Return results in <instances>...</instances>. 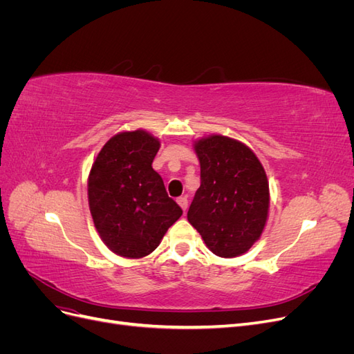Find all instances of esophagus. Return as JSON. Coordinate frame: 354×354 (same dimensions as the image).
<instances>
[{
    "label": "esophagus",
    "instance_id": "obj_1",
    "mask_svg": "<svg viewBox=\"0 0 354 354\" xmlns=\"http://www.w3.org/2000/svg\"><path fill=\"white\" fill-rule=\"evenodd\" d=\"M177 203H178V205L181 207V209H183V211H186L187 207H189V202H187L186 198H178V199H177Z\"/></svg>",
    "mask_w": 354,
    "mask_h": 354
}]
</instances>
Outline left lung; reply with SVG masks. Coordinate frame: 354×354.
Segmentation results:
<instances>
[{
  "mask_svg": "<svg viewBox=\"0 0 354 354\" xmlns=\"http://www.w3.org/2000/svg\"><path fill=\"white\" fill-rule=\"evenodd\" d=\"M201 186L187 220L208 248L223 259L248 251L260 239L269 214V181L251 149L226 136L195 142Z\"/></svg>",
  "mask_w": 354,
  "mask_h": 354,
  "instance_id": "obj_1",
  "label": "left lung"
}]
</instances>
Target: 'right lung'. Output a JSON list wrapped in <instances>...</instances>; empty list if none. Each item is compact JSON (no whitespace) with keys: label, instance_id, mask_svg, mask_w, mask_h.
I'll return each mask as SVG.
<instances>
[{"label":"right lung","instance_id":"obj_1","mask_svg":"<svg viewBox=\"0 0 354 354\" xmlns=\"http://www.w3.org/2000/svg\"><path fill=\"white\" fill-rule=\"evenodd\" d=\"M160 142L145 130L118 133L88 176V205L102 241L116 255L142 259L156 250L181 208L152 168Z\"/></svg>","mask_w":354,"mask_h":354}]
</instances>
